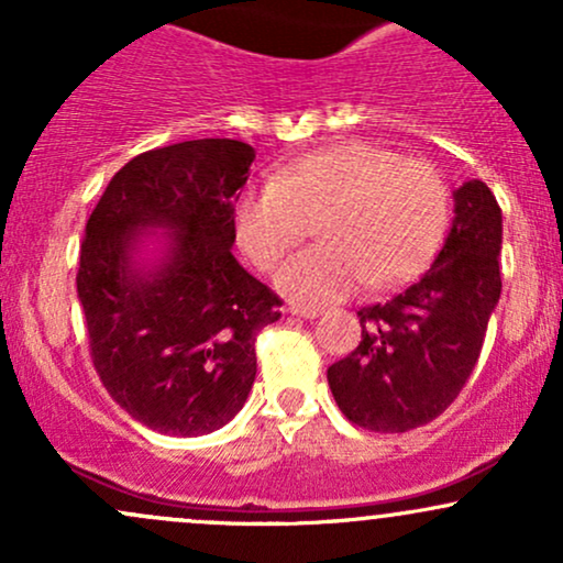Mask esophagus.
Segmentation results:
<instances>
[{
    "instance_id": "obj_1",
    "label": "esophagus",
    "mask_w": 563,
    "mask_h": 563,
    "mask_svg": "<svg viewBox=\"0 0 563 563\" xmlns=\"http://www.w3.org/2000/svg\"><path fill=\"white\" fill-rule=\"evenodd\" d=\"M290 314H296V318H303V320H314L318 314L322 312L320 307H312V303H290L288 307Z\"/></svg>"
}]
</instances>
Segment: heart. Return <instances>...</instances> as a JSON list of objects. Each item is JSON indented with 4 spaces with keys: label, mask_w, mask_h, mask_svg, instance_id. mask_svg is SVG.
<instances>
[{
    "label": "heart",
    "mask_w": 563,
    "mask_h": 563,
    "mask_svg": "<svg viewBox=\"0 0 563 563\" xmlns=\"http://www.w3.org/2000/svg\"><path fill=\"white\" fill-rule=\"evenodd\" d=\"M450 190L431 161L399 158L389 147L346 140L303 153L273 183L245 190L235 203V238L245 256L269 273L309 235L277 275L290 299L333 301L365 280L397 288L412 280L442 243Z\"/></svg>",
    "instance_id": "1"
}]
</instances>
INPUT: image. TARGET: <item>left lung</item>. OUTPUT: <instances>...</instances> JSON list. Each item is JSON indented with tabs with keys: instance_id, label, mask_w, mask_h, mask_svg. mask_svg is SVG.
<instances>
[{
	"instance_id": "left-lung-1",
	"label": "left lung",
	"mask_w": 563,
	"mask_h": 563,
	"mask_svg": "<svg viewBox=\"0 0 563 563\" xmlns=\"http://www.w3.org/2000/svg\"><path fill=\"white\" fill-rule=\"evenodd\" d=\"M500 243L493 190L482 179L463 183L450 235L429 273L394 299L360 309L363 341L328 367L333 399L349 421L402 434L455 402L500 299Z\"/></svg>"
}]
</instances>
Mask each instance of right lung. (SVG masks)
<instances>
[{
  "label": "right lung",
  "instance_id": "add662e5",
  "mask_svg": "<svg viewBox=\"0 0 563 563\" xmlns=\"http://www.w3.org/2000/svg\"><path fill=\"white\" fill-rule=\"evenodd\" d=\"M251 161V145L214 137L140 153L87 219L76 290L89 357L113 402L161 434L200 437L235 418L256 378V335L280 320V296L230 251ZM147 227L173 243L142 276L131 249Z\"/></svg>",
  "mask_w": 563,
  "mask_h": 563
}]
</instances>
